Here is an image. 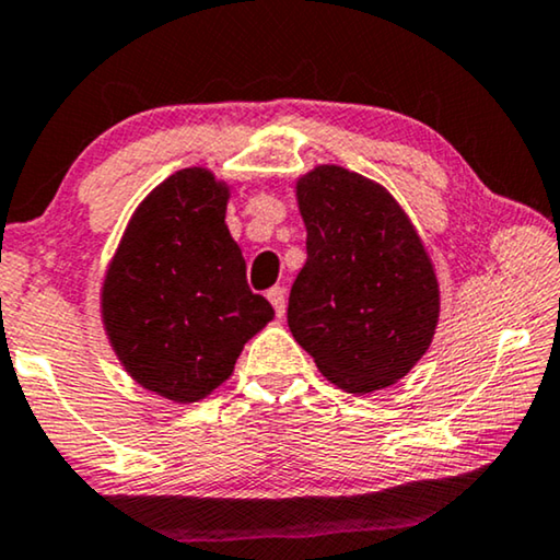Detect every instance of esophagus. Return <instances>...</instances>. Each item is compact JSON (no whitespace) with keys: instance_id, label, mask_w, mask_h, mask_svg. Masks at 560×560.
Instances as JSON below:
<instances>
[{"instance_id":"esophagus-1","label":"esophagus","mask_w":560,"mask_h":560,"mask_svg":"<svg viewBox=\"0 0 560 560\" xmlns=\"http://www.w3.org/2000/svg\"><path fill=\"white\" fill-rule=\"evenodd\" d=\"M266 296H269V302L273 304V312H277V317H283V312H287V289L273 287V289L266 291Z\"/></svg>"}]
</instances>
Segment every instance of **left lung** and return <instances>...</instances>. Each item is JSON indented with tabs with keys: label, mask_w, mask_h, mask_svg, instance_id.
I'll return each instance as SVG.
<instances>
[{
	"label": "left lung",
	"mask_w": 560,
	"mask_h": 560,
	"mask_svg": "<svg viewBox=\"0 0 560 560\" xmlns=\"http://www.w3.org/2000/svg\"><path fill=\"white\" fill-rule=\"evenodd\" d=\"M306 264L287 322L319 373L348 393L404 377L429 350L439 281L393 195L358 172L322 164L296 183Z\"/></svg>",
	"instance_id": "left-lung-1"
}]
</instances>
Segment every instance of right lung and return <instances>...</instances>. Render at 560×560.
Here are the masks:
<instances>
[{
  "mask_svg": "<svg viewBox=\"0 0 560 560\" xmlns=\"http://www.w3.org/2000/svg\"><path fill=\"white\" fill-rule=\"evenodd\" d=\"M225 205L228 187L212 172L170 175L131 215L101 294L126 373L177 404L228 381L243 345L273 319L248 289Z\"/></svg>",
  "mask_w": 560,
  "mask_h": 560,
  "instance_id": "1",
  "label": "right lung"
}]
</instances>
